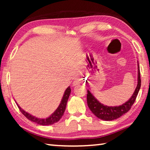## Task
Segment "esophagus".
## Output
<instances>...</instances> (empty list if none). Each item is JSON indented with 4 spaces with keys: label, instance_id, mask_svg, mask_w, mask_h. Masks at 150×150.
I'll return each mask as SVG.
<instances>
[{
    "label": "esophagus",
    "instance_id": "esophagus-1",
    "mask_svg": "<svg viewBox=\"0 0 150 150\" xmlns=\"http://www.w3.org/2000/svg\"><path fill=\"white\" fill-rule=\"evenodd\" d=\"M73 86H77V85H79V82H78V81H74V82H73Z\"/></svg>",
    "mask_w": 150,
    "mask_h": 150
}]
</instances>
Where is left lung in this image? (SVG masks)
<instances>
[{"label": "left lung", "instance_id": "8db88e82", "mask_svg": "<svg viewBox=\"0 0 150 150\" xmlns=\"http://www.w3.org/2000/svg\"><path fill=\"white\" fill-rule=\"evenodd\" d=\"M140 87V71H139V66L138 62V84H137L136 89L130 99L120 106H109L104 105L96 99L93 95V94H91L90 91L88 90L87 95L88 106L94 115L101 120L106 121L115 120L130 110L131 106L135 102Z\"/></svg>", "mask_w": 150, "mask_h": 150}]
</instances>
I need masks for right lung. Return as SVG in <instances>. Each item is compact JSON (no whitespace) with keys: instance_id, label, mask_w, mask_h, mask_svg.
<instances>
[{"instance_id":"right-lung-1","label":"right lung","mask_w":150,"mask_h":150,"mask_svg":"<svg viewBox=\"0 0 150 150\" xmlns=\"http://www.w3.org/2000/svg\"><path fill=\"white\" fill-rule=\"evenodd\" d=\"M71 93V88L70 87H68L67 89L65 90L64 94H63V98L61 101V103L59 104V106H58L57 108L55 110L54 113H52L49 117L46 118H38L35 117V116H32L30 115V114L26 112V111H24L23 109H22L20 106L18 105V107L20 109V110L21 111V112L23 114V115L26 116V117L28 119V120H31L32 122H34L35 123H37L38 124H40V125H43V126H46V125H52V124H54V123H56L57 122L59 121L61 118L62 117V116L64 114V112L65 110L66 105H67V103L68 100V98L69 97Z\"/></svg>"}]
</instances>
